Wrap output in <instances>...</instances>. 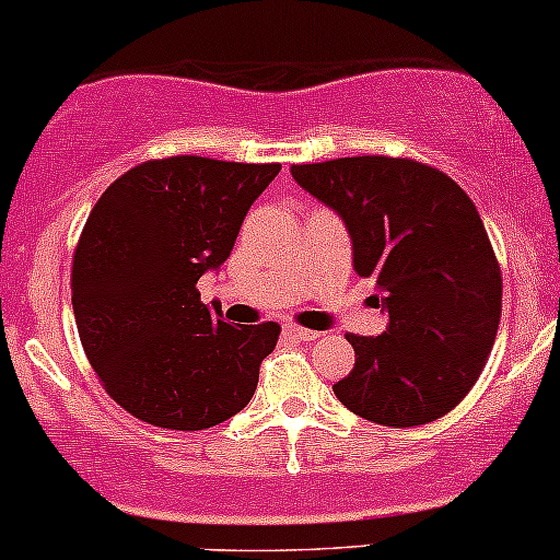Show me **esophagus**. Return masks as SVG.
I'll return each instance as SVG.
<instances>
[{"label":"esophagus","instance_id":"1","mask_svg":"<svg viewBox=\"0 0 560 560\" xmlns=\"http://www.w3.org/2000/svg\"><path fill=\"white\" fill-rule=\"evenodd\" d=\"M284 334L289 339H298V341H315L318 339V331H310V328H302V326H294V323H287L284 326Z\"/></svg>","mask_w":560,"mask_h":560}]
</instances>
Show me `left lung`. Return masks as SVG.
I'll use <instances>...</instances> for the list:
<instances>
[{
    "label": "left lung",
    "mask_w": 560,
    "mask_h": 560,
    "mask_svg": "<svg viewBox=\"0 0 560 560\" xmlns=\"http://www.w3.org/2000/svg\"><path fill=\"white\" fill-rule=\"evenodd\" d=\"M292 177L345 219L357 276L386 294V331L347 334L354 368L334 383L336 399L386 428L448 415L480 378L501 323V266L469 195L415 159L294 164Z\"/></svg>",
    "instance_id": "obj_1"
}]
</instances>
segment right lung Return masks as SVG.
<instances>
[{
    "mask_svg": "<svg viewBox=\"0 0 560 560\" xmlns=\"http://www.w3.org/2000/svg\"><path fill=\"white\" fill-rule=\"evenodd\" d=\"M279 170L151 159L93 206L72 258V310L88 362L125 412L166 430H206L253 399L281 326H229L200 302L198 279L229 258Z\"/></svg>",
    "mask_w": 560,
    "mask_h": 560,
    "instance_id": "1",
    "label": "right lung"
}]
</instances>
